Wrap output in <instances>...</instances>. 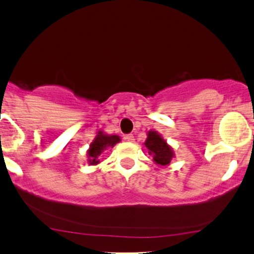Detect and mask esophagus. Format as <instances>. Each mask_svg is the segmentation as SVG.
I'll list each match as a JSON object with an SVG mask.
<instances>
[{"label": "esophagus", "mask_w": 254, "mask_h": 254, "mask_svg": "<svg viewBox=\"0 0 254 254\" xmlns=\"http://www.w3.org/2000/svg\"><path fill=\"white\" fill-rule=\"evenodd\" d=\"M124 139L125 140H127V142H131V143H132V142H134V137H133V134H127V136H125L124 137Z\"/></svg>", "instance_id": "obj_1"}]
</instances>
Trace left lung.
I'll return each instance as SVG.
<instances>
[{
    "label": "left lung",
    "instance_id": "1",
    "mask_svg": "<svg viewBox=\"0 0 254 254\" xmlns=\"http://www.w3.org/2000/svg\"><path fill=\"white\" fill-rule=\"evenodd\" d=\"M144 145L149 150V155L152 156L153 162L162 166L170 164L173 157V151L158 132L149 131Z\"/></svg>",
    "mask_w": 254,
    "mask_h": 254
}]
</instances>
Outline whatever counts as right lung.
Listing matches in <instances>:
<instances>
[{"label": "right lung", "instance_id": "right-lung-1", "mask_svg": "<svg viewBox=\"0 0 254 254\" xmlns=\"http://www.w3.org/2000/svg\"><path fill=\"white\" fill-rule=\"evenodd\" d=\"M121 140V138L116 136V134H112V136H109V134H105L102 132V131H98L97 136L92 143L90 144V149L88 151L89 156V164L96 165L99 163L98 156L101 155L102 151H104L109 146H114L115 144L118 143Z\"/></svg>", "mask_w": 254, "mask_h": 254}]
</instances>
